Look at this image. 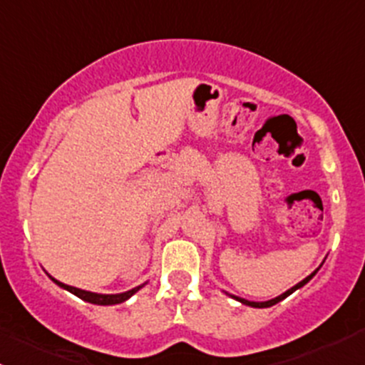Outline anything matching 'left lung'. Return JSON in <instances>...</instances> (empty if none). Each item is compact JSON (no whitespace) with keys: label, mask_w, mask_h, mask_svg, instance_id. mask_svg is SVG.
I'll list each match as a JSON object with an SVG mask.
<instances>
[{"label":"left lung","mask_w":365,"mask_h":365,"mask_svg":"<svg viewBox=\"0 0 365 365\" xmlns=\"http://www.w3.org/2000/svg\"><path fill=\"white\" fill-rule=\"evenodd\" d=\"M319 267H322V264H319ZM318 270H319V268H316V270L312 272L311 275H307V277H305L304 281H300V282H298V284L293 286L292 289H288V292H284V293H282V295H279V297L272 298V300H267V302H251V300H245V298H242V297H235V295H230V293H227V292H224V293H226V295H230L231 298H235V300L242 302V304H244V305H249V307H257V309H263V307H272V305L279 304V302H281V300H284L286 297H289V295H292L293 292H297L298 288H302V286H304V284H307V282L311 281L312 277H314V275H316V272H318Z\"/></svg>","instance_id":"obj_1"}]
</instances>
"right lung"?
Listing matches in <instances>:
<instances>
[{
  "label": "right lung",
  "instance_id": "obj_1",
  "mask_svg": "<svg viewBox=\"0 0 365 365\" xmlns=\"http://www.w3.org/2000/svg\"><path fill=\"white\" fill-rule=\"evenodd\" d=\"M49 277H51V275H49ZM51 279H53V282H56V284L60 286V288L67 289V292L73 293V295H76V297H79L81 300L90 302V304H95V305H116V304H121V302L128 300V298L134 295V293H138L139 289H141L143 286L146 284V282H145V284L138 286V288H132V289H128V292H125V293H116V295H102V293L86 292V289H79V288H73V286L63 284V282L56 281V279H54V277H51Z\"/></svg>",
  "mask_w": 365,
  "mask_h": 365
}]
</instances>
